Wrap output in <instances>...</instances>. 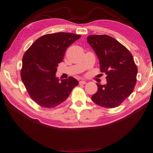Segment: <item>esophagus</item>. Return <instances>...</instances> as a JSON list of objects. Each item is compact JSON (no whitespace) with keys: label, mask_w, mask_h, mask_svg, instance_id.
I'll return each mask as SVG.
<instances>
[{"label":"esophagus","mask_w":153,"mask_h":153,"mask_svg":"<svg viewBox=\"0 0 153 153\" xmlns=\"http://www.w3.org/2000/svg\"><path fill=\"white\" fill-rule=\"evenodd\" d=\"M79 83V85H85L87 83V82L85 81H80Z\"/></svg>","instance_id":"obj_1"}]
</instances>
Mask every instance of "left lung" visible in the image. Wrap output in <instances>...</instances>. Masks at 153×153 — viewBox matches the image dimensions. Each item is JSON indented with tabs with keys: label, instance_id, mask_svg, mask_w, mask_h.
<instances>
[{
	"label": "left lung",
	"instance_id": "obj_1",
	"mask_svg": "<svg viewBox=\"0 0 153 153\" xmlns=\"http://www.w3.org/2000/svg\"><path fill=\"white\" fill-rule=\"evenodd\" d=\"M87 41L97 53L100 72L107 75V83H97L98 91L92 100L101 107H118L132 94L136 83L137 68L132 55L108 35H90Z\"/></svg>",
	"mask_w": 153,
	"mask_h": 153
}]
</instances>
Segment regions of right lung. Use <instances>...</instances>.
<instances>
[{
    "mask_svg": "<svg viewBox=\"0 0 153 153\" xmlns=\"http://www.w3.org/2000/svg\"><path fill=\"white\" fill-rule=\"evenodd\" d=\"M79 38L81 35L68 33L45 34L25 53L21 80L32 100L41 107L53 108L60 105L78 85L75 78L60 81L55 74L66 49Z\"/></svg>",
    "mask_w": 153,
    "mask_h": 153,
    "instance_id": "right-lung-1",
    "label": "right lung"
}]
</instances>
